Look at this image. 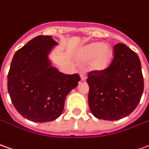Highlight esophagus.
I'll list each match as a JSON object with an SVG mask.
<instances>
[{
    "mask_svg": "<svg viewBox=\"0 0 149 149\" xmlns=\"http://www.w3.org/2000/svg\"><path fill=\"white\" fill-rule=\"evenodd\" d=\"M79 75H80V78H81V80H83V81H84V80H86L87 79V75L84 72H81L80 74H79Z\"/></svg>",
    "mask_w": 149,
    "mask_h": 149,
    "instance_id": "34e87169",
    "label": "esophagus"
}]
</instances>
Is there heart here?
<instances>
[{
  "instance_id": "1",
  "label": "heart",
  "mask_w": 149,
  "mask_h": 149,
  "mask_svg": "<svg viewBox=\"0 0 149 149\" xmlns=\"http://www.w3.org/2000/svg\"><path fill=\"white\" fill-rule=\"evenodd\" d=\"M112 56V49L109 45H102V42H93L83 48L80 53V60L83 63L91 61L92 68L101 71L109 66Z\"/></svg>"
}]
</instances>
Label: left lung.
Returning <instances> with one entry per match:
<instances>
[{
	"mask_svg": "<svg viewBox=\"0 0 149 149\" xmlns=\"http://www.w3.org/2000/svg\"><path fill=\"white\" fill-rule=\"evenodd\" d=\"M114 57L103 70L88 73V106L98 119L116 120L137 107L143 92V77L138 55L126 45L114 46Z\"/></svg>",
	"mask_w": 149,
	"mask_h": 149,
	"instance_id": "1",
	"label": "left lung"
}]
</instances>
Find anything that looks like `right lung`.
I'll return each mask as SVG.
<instances>
[{"instance_id": "1", "label": "right lung", "mask_w": 149, "mask_h": 149, "mask_svg": "<svg viewBox=\"0 0 149 149\" xmlns=\"http://www.w3.org/2000/svg\"><path fill=\"white\" fill-rule=\"evenodd\" d=\"M56 44L52 36L40 35L12 59L7 76L9 94L17 111L33 122L58 118L66 96L80 80L78 74H65L52 66L48 54Z\"/></svg>"}]
</instances>
